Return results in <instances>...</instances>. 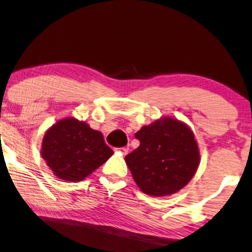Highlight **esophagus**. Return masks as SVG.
Segmentation results:
<instances>
[{"mask_svg":"<svg viewBox=\"0 0 252 252\" xmlns=\"http://www.w3.org/2000/svg\"><path fill=\"white\" fill-rule=\"evenodd\" d=\"M118 151L120 152L121 154H124V155H126L127 153H128V148H126V147H121V148H118Z\"/></svg>","mask_w":252,"mask_h":252,"instance_id":"34e87169","label":"esophagus"}]
</instances>
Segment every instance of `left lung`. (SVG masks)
Returning <instances> with one entry per match:
<instances>
[{
	"label": "left lung",
	"instance_id": "left-lung-1",
	"mask_svg": "<svg viewBox=\"0 0 252 252\" xmlns=\"http://www.w3.org/2000/svg\"><path fill=\"white\" fill-rule=\"evenodd\" d=\"M135 138L140 146L125 161L142 192L167 196L188 185L200 164V151L187 124L164 117L142 126Z\"/></svg>",
	"mask_w": 252,
	"mask_h": 252
}]
</instances>
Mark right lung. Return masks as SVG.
Returning <instances> with one entry per match:
<instances>
[{
  "label": "right lung",
  "mask_w": 252,
  "mask_h": 252,
  "mask_svg": "<svg viewBox=\"0 0 252 252\" xmlns=\"http://www.w3.org/2000/svg\"><path fill=\"white\" fill-rule=\"evenodd\" d=\"M40 154L55 176L78 182L106 162L113 151L100 132L76 118H65L45 132Z\"/></svg>",
  "instance_id": "obj_1"
}]
</instances>
